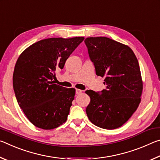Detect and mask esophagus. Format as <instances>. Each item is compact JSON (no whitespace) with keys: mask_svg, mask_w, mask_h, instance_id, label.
Instances as JSON below:
<instances>
[{"mask_svg":"<svg viewBox=\"0 0 160 160\" xmlns=\"http://www.w3.org/2000/svg\"><path fill=\"white\" fill-rule=\"evenodd\" d=\"M82 92V90H79V89H76V94H80Z\"/></svg>","mask_w":160,"mask_h":160,"instance_id":"esophagus-1","label":"esophagus"}]
</instances>
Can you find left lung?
I'll return each mask as SVG.
<instances>
[{"label":"left lung","mask_w":160,"mask_h":160,"mask_svg":"<svg viewBox=\"0 0 160 160\" xmlns=\"http://www.w3.org/2000/svg\"><path fill=\"white\" fill-rule=\"evenodd\" d=\"M96 74L105 77L101 92L87 90L89 119L99 128H119L131 117L141 100L142 81L138 59L127 45L104 37L85 40Z\"/></svg>","instance_id":"obj_1"}]
</instances>
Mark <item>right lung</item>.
I'll list each match as a JSON object with an SVG mask.
<instances>
[{"mask_svg":"<svg viewBox=\"0 0 160 160\" xmlns=\"http://www.w3.org/2000/svg\"><path fill=\"white\" fill-rule=\"evenodd\" d=\"M84 39L48 38L29 46L19 56L12 79L15 97L27 118L38 128L53 129L66 121L75 90L52 80Z\"/></svg>","mask_w":160,"mask_h":160,"instance_id":"obj_1","label":"right lung"}]
</instances>
